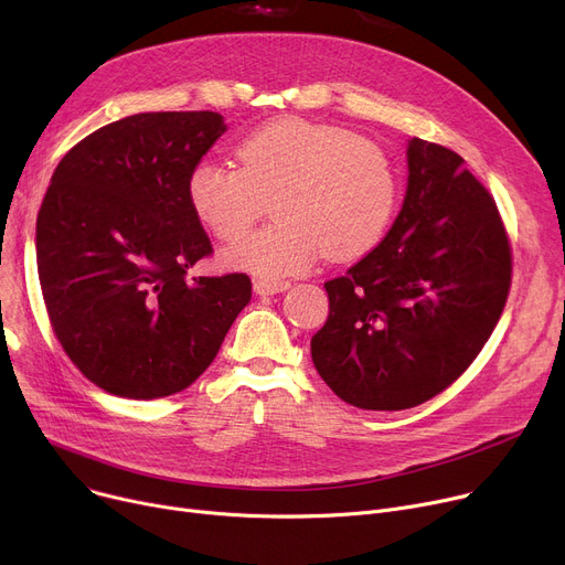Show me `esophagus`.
<instances>
[{
	"instance_id": "1",
	"label": "esophagus",
	"mask_w": 565,
	"mask_h": 565,
	"mask_svg": "<svg viewBox=\"0 0 565 565\" xmlns=\"http://www.w3.org/2000/svg\"><path fill=\"white\" fill-rule=\"evenodd\" d=\"M288 288H290V284L284 281V279H256L254 281V292L256 295H277V292H284Z\"/></svg>"
}]
</instances>
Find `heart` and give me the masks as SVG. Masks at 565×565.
<instances>
[{
  "label": "heart",
  "instance_id": "obj_1",
  "mask_svg": "<svg viewBox=\"0 0 565 565\" xmlns=\"http://www.w3.org/2000/svg\"><path fill=\"white\" fill-rule=\"evenodd\" d=\"M237 167L201 160L188 199L224 243L245 237L270 201L275 222L226 252L258 277L300 275L322 254L352 260L371 252L398 203V173L382 146L345 128L279 118L235 146Z\"/></svg>",
  "mask_w": 565,
  "mask_h": 565
}]
</instances>
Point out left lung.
<instances>
[{
  "label": "left lung",
  "mask_w": 565,
  "mask_h": 565,
  "mask_svg": "<svg viewBox=\"0 0 565 565\" xmlns=\"http://www.w3.org/2000/svg\"><path fill=\"white\" fill-rule=\"evenodd\" d=\"M511 245L490 192L439 143L407 141V190L384 241L324 284L311 339L320 377L362 409H407L456 382L511 288Z\"/></svg>",
  "instance_id": "obj_1"
}]
</instances>
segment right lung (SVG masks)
<instances>
[{
    "label": "right lung",
    "mask_w": 565,
    "mask_h": 565,
    "mask_svg": "<svg viewBox=\"0 0 565 565\" xmlns=\"http://www.w3.org/2000/svg\"><path fill=\"white\" fill-rule=\"evenodd\" d=\"M226 132L217 111H146L75 143L36 220L52 330L100 390L153 401L211 366L252 300L247 275L190 277L213 252L188 178Z\"/></svg>",
    "instance_id": "right-lung-1"
}]
</instances>
